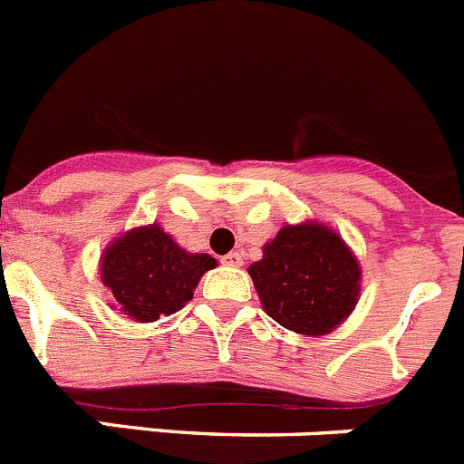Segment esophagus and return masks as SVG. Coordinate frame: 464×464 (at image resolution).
Here are the masks:
<instances>
[{"label": "esophagus", "mask_w": 464, "mask_h": 464, "mask_svg": "<svg viewBox=\"0 0 464 464\" xmlns=\"http://www.w3.org/2000/svg\"><path fill=\"white\" fill-rule=\"evenodd\" d=\"M223 265H229V267H241L244 265V253L232 251L223 257Z\"/></svg>", "instance_id": "esophagus-1"}]
</instances>
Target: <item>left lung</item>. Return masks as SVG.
Here are the masks:
<instances>
[{
	"label": "left lung",
	"mask_w": 464,
	"mask_h": 464,
	"mask_svg": "<svg viewBox=\"0 0 464 464\" xmlns=\"http://www.w3.org/2000/svg\"><path fill=\"white\" fill-rule=\"evenodd\" d=\"M248 274L267 315L309 337L330 334L346 321L362 276L346 241L315 220L278 229Z\"/></svg>",
	"instance_id": "left-lung-1"
}]
</instances>
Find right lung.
<instances>
[{
  "instance_id": "add662e5",
  "label": "right lung",
  "mask_w": 464,
  "mask_h": 464,
  "mask_svg": "<svg viewBox=\"0 0 464 464\" xmlns=\"http://www.w3.org/2000/svg\"><path fill=\"white\" fill-rule=\"evenodd\" d=\"M213 267L216 260L208 253H188L153 223L111 241L100 274L118 311L137 323H153L183 309L204 272Z\"/></svg>"
}]
</instances>
